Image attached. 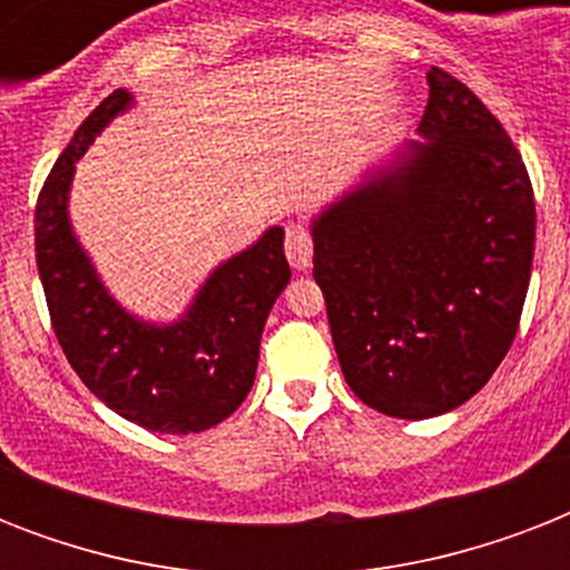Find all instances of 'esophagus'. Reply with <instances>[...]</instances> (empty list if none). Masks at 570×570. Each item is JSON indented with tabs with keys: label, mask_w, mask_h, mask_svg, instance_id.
I'll use <instances>...</instances> for the list:
<instances>
[{
	"label": "esophagus",
	"mask_w": 570,
	"mask_h": 570,
	"mask_svg": "<svg viewBox=\"0 0 570 570\" xmlns=\"http://www.w3.org/2000/svg\"><path fill=\"white\" fill-rule=\"evenodd\" d=\"M286 259H289V266L295 272H307L313 263V239H311V230L304 227V224H289L286 227Z\"/></svg>",
	"instance_id": "1"
}]
</instances>
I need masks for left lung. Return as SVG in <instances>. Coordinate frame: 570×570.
<instances>
[{"label": "left lung", "mask_w": 570, "mask_h": 570, "mask_svg": "<svg viewBox=\"0 0 570 570\" xmlns=\"http://www.w3.org/2000/svg\"><path fill=\"white\" fill-rule=\"evenodd\" d=\"M416 136L313 215L340 370L364 405L429 420L485 387L530 286L535 200L521 154L438 67Z\"/></svg>", "instance_id": "left-lung-1"}]
</instances>
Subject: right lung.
Wrapping results in <instances>:
<instances>
[{"instance_id": "1", "label": "right lung", "mask_w": 570, "mask_h": 570, "mask_svg": "<svg viewBox=\"0 0 570 570\" xmlns=\"http://www.w3.org/2000/svg\"><path fill=\"white\" fill-rule=\"evenodd\" d=\"M132 106L127 88L111 91L49 171L35 209L40 284L58 343L94 396L150 432H206L227 420L254 384L268 311L293 277L284 227H268L218 263L177 320L154 322L127 311L76 236L70 189L94 138Z\"/></svg>"}]
</instances>
